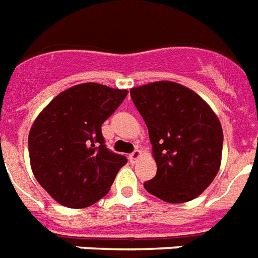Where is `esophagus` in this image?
Returning <instances> with one entry per match:
<instances>
[{"instance_id":"obj_1","label":"esophagus","mask_w":258,"mask_h":258,"mask_svg":"<svg viewBox=\"0 0 258 258\" xmlns=\"http://www.w3.org/2000/svg\"><path fill=\"white\" fill-rule=\"evenodd\" d=\"M141 154H142L141 150H138V149H137V150H134L132 154H129V161H131L132 163H134L138 158H140V157H141Z\"/></svg>"}]
</instances>
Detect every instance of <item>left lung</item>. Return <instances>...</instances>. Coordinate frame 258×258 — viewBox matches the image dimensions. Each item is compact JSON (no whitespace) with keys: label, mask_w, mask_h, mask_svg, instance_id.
I'll use <instances>...</instances> for the list:
<instances>
[{"label":"left lung","mask_w":258,"mask_h":258,"mask_svg":"<svg viewBox=\"0 0 258 258\" xmlns=\"http://www.w3.org/2000/svg\"><path fill=\"white\" fill-rule=\"evenodd\" d=\"M148 126L157 175L145 190L167 203L199 197L220 169L223 129L201 96L174 82H154L131 89Z\"/></svg>","instance_id":"left-lung-1"}]
</instances>
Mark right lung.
Listing matches in <instances>:
<instances>
[{
  "mask_svg": "<svg viewBox=\"0 0 258 258\" xmlns=\"http://www.w3.org/2000/svg\"><path fill=\"white\" fill-rule=\"evenodd\" d=\"M126 89L83 83L51 100L29 133L31 170L61 206H92L110 190L126 157L106 149L101 125L126 97Z\"/></svg>",
  "mask_w": 258,
  "mask_h": 258,
  "instance_id": "add662e5",
  "label": "right lung"
}]
</instances>
